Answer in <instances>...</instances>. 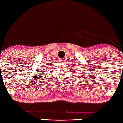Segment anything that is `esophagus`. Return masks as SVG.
<instances>
[{"label": "esophagus", "instance_id": "34e87169", "mask_svg": "<svg viewBox=\"0 0 123 123\" xmlns=\"http://www.w3.org/2000/svg\"><path fill=\"white\" fill-rule=\"evenodd\" d=\"M59 63H63V62H64V60H63V59H59Z\"/></svg>", "mask_w": 123, "mask_h": 123}]
</instances>
